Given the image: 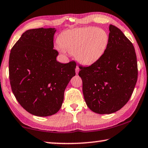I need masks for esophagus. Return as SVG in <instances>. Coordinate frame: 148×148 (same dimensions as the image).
<instances>
[{"label": "esophagus", "mask_w": 148, "mask_h": 148, "mask_svg": "<svg viewBox=\"0 0 148 148\" xmlns=\"http://www.w3.org/2000/svg\"><path fill=\"white\" fill-rule=\"evenodd\" d=\"M79 71V67L78 66H76V74H77V73H78Z\"/></svg>", "instance_id": "34e87169"}]
</instances>
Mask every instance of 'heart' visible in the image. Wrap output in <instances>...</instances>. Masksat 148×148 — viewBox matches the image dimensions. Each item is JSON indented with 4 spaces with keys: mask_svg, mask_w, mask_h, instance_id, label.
<instances>
[{
    "mask_svg": "<svg viewBox=\"0 0 148 148\" xmlns=\"http://www.w3.org/2000/svg\"><path fill=\"white\" fill-rule=\"evenodd\" d=\"M59 42L62 48L81 63L90 65L103 56L109 42V35L105 30L88 27L69 30L62 33Z\"/></svg>",
    "mask_w": 148,
    "mask_h": 148,
    "instance_id": "1",
    "label": "heart"
}]
</instances>
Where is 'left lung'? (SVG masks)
I'll list each match as a JSON object with an SVG mask.
<instances>
[{"mask_svg":"<svg viewBox=\"0 0 148 148\" xmlns=\"http://www.w3.org/2000/svg\"><path fill=\"white\" fill-rule=\"evenodd\" d=\"M109 42L101 58L89 66H80L85 101L100 114L118 111L131 98L138 78L132 42L116 26L109 27Z\"/></svg>","mask_w":148,"mask_h":148,"instance_id":"1","label":"left lung"}]
</instances>
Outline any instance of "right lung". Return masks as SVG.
Returning <instances> with one entry per match:
<instances>
[{
    "label": "right lung",
    "instance_id": "obj_1",
    "mask_svg": "<svg viewBox=\"0 0 148 148\" xmlns=\"http://www.w3.org/2000/svg\"><path fill=\"white\" fill-rule=\"evenodd\" d=\"M55 29H34L24 32L12 47L9 58L12 91L30 114L46 117L56 114L64 92L76 75V62L57 61L53 49Z\"/></svg>",
    "mask_w": 148,
    "mask_h": 148
}]
</instances>
